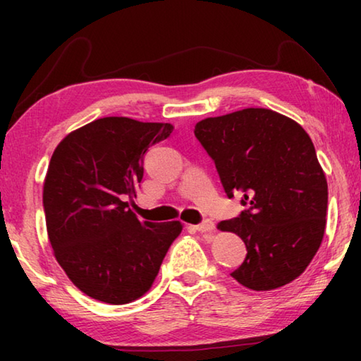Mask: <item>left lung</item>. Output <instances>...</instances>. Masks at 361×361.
Instances as JSON below:
<instances>
[{
	"label": "left lung",
	"instance_id": "obj_1",
	"mask_svg": "<svg viewBox=\"0 0 361 361\" xmlns=\"http://www.w3.org/2000/svg\"><path fill=\"white\" fill-rule=\"evenodd\" d=\"M172 132L167 122L111 116L68 133L54 151L42 188L49 242L71 282L97 301L142 298L180 235V221L133 202L145 152Z\"/></svg>",
	"mask_w": 361,
	"mask_h": 361
}]
</instances>
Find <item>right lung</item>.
<instances>
[{
    "mask_svg": "<svg viewBox=\"0 0 361 361\" xmlns=\"http://www.w3.org/2000/svg\"><path fill=\"white\" fill-rule=\"evenodd\" d=\"M194 135L215 161L226 194L240 192L245 207L228 221L247 247L231 276L255 291L293 282L326 228L328 183L312 140L295 121L266 108L207 118Z\"/></svg>",
    "mask_w": 361,
    "mask_h": 361,
    "instance_id": "1",
    "label": "right lung"
}]
</instances>
